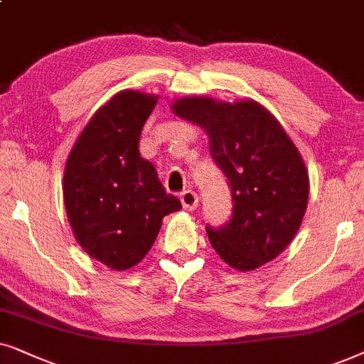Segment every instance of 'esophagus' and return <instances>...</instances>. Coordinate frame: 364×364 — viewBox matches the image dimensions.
Here are the masks:
<instances>
[{
	"label": "esophagus",
	"mask_w": 364,
	"mask_h": 364,
	"mask_svg": "<svg viewBox=\"0 0 364 364\" xmlns=\"http://www.w3.org/2000/svg\"><path fill=\"white\" fill-rule=\"evenodd\" d=\"M181 205H183V208H185V210H188V211H193V210H196V206H198V195L195 191H191V190H186V191H183L181 193Z\"/></svg>",
	"instance_id": "34e87169"
}]
</instances>
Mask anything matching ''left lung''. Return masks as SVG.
<instances>
[{
    "label": "left lung",
    "mask_w": 364,
    "mask_h": 364,
    "mask_svg": "<svg viewBox=\"0 0 364 364\" xmlns=\"http://www.w3.org/2000/svg\"><path fill=\"white\" fill-rule=\"evenodd\" d=\"M171 108L205 129L211 158L231 188V220L206 226L211 246L238 271L269 263L291 243L308 205V171L291 138L253 100L231 105L193 96Z\"/></svg>",
    "instance_id": "left-lung-1"
}]
</instances>
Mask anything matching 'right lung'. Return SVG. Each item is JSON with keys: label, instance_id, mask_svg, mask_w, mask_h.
I'll return each instance as SVG.
<instances>
[{"label": "right lung", "instance_id": "add662e5", "mask_svg": "<svg viewBox=\"0 0 364 364\" xmlns=\"http://www.w3.org/2000/svg\"><path fill=\"white\" fill-rule=\"evenodd\" d=\"M156 101L154 95L119 91L85 126L65 166L63 198L75 238L116 271L138 264L163 218L181 210L139 154L141 129Z\"/></svg>", "mask_w": 364, "mask_h": 364}]
</instances>
